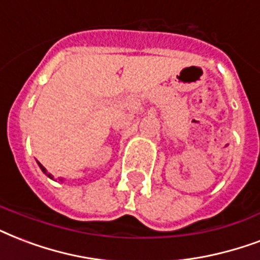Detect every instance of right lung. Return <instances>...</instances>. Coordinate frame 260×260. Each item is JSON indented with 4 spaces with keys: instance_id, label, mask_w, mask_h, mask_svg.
<instances>
[{
    "instance_id": "right-lung-1",
    "label": "right lung",
    "mask_w": 260,
    "mask_h": 260,
    "mask_svg": "<svg viewBox=\"0 0 260 260\" xmlns=\"http://www.w3.org/2000/svg\"><path fill=\"white\" fill-rule=\"evenodd\" d=\"M38 164H39V167H40V170H42V172H43V174L46 175V176H48V178H50V179H53V180H54V176H53V175H51V174H48L47 170H46V168H44V167L42 166V164H40L39 161H38Z\"/></svg>"
}]
</instances>
